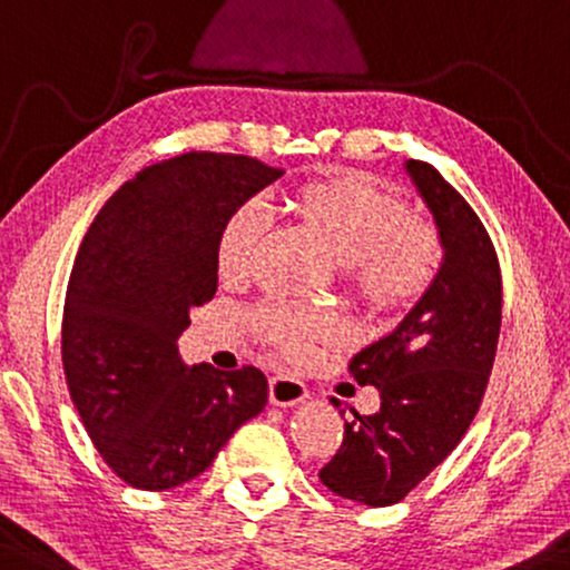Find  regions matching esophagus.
Returning <instances> with one entry per match:
<instances>
[{
    "label": "esophagus",
    "instance_id": "1",
    "mask_svg": "<svg viewBox=\"0 0 570 570\" xmlns=\"http://www.w3.org/2000/svg\"><path fill=\"white\" fill-rule=\"evenodd\" d=\"M268 399H271V404H276V406H294V404H299V401L307 399V385L297 381V377L276 375V377H271Z\"/></svg>",
    "mask_w": 570,
    "mask_h": 570
}]
</instances>
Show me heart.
I'll use <instances>...</instances> for the list:
<instances>
[{"mask_svg": "<svg viewBox=\"0 0 570 570\" xmlns=\"http://www.w3.org/2000/svg\"><path fill=\"white\" fill-rule=\"evenodd\" d=\"M292 208L328 245L344 268L348 292L370 313H406L440 276L443 245L435 226L409 216L404 197L373 181L354 174L307 181L292 195ZM263 234L265 214L255 203L232 210L216 239V265L226 281L247 276ZM255 325L268 344L302 356L325 331V317L276 305L261 309Z\"/></svg>", "mask_w": 570, "mask_h": 570, "instance_id": "heart-1", "label": "heart"}]
</instances>
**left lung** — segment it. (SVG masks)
<instances>
[{"mask_svg": "<svg viewBox=\"0 0 570 570\" xmlns=\"http://www.w3.org/2000/svg\"><path fill=\"white\" fill-rule=\"evenodd\" d=\"M406 171L435 216L443 265L399 328L348 362L356 383L381 393V412L352 409L341 449L321 469L331 492L377 508L404 500L464 438L488 389L503 309L498 253L480 216L432 164L409 161Z\"/></svg>", "mask_w": 570, "mask_h": 570, "instance_id": "obj_1", "label": "left lung"}]
</instances>
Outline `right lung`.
I'll return each mask as SVG.
<instances>
[{"label": "right lung", "mask_w": 570, "mask_h": 570, "mask_svg": "<svg viewBox=\"0 0 570 570\" xmlns=\"http://www.w3.org/2000/svg\"><path fill=\"white\" fill-rule=\"evenodd\" d=\"M281 174L237 154L174 156L125 181L82 237L65 297V377L101 459L132 488L195 480L265 409L261 370L187 367L177 338L189 309L214 299L224 222Z\"/></svg>", "instance_id": "obj_1"}]
</instances>
